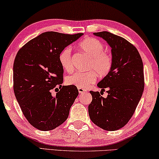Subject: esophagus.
Wrapping results in <instances>:
<instances>
[{
  "label": "esophagus",
  "mask_w": 159,
  "mask_h": 159,
  "mask_svg": "<svg viewBox=\"0 0 159 159\" xmlns=\"http://www.w3.org/2000/svg\"><path fill=\"white\" fill-rule=\"evenodd\" d=\"M78 91H79L80 94H84L86 92V89H82V88H78Z\"/></svg>",
  "instance_id": "1"
}]
</instances>
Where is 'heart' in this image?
Listing matches in <instances>:
<instances>
[{"instance_id": "b5f03b06", "label": "heart", "mask_w": 159, "mask_h": 159, "mask_svg": "<svg viewBox=\"0 0 159 159\" xmlns=\"http://www.w3.org/2000/svg\"><path fill=\"white\" fill-rule=\"evenodd\" d=\"M81 50L91 58L87 66L89 71L85 72H75L66 78L68 85L77 88L86 89L97 80V74L105 76L110 72L113 64L111 56L104 52V45L97 39L87 38L79 44ZM72 50L70 47L62 49L58 56V60L62 69L67 72L72 70Z\"/></svg>"}]
</instances>
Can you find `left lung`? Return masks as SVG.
Listing matches in <instances>:
<instances>
[{
	"mask_svg": "<svg viewBox=\"0 0 159 159\" xmlns=\"http://www.w3.org/2000/svg\"><path fill=\"white\" fill-rule=\"evenodd\" d=\"M104 39L111 48L112 67L97 86L108 95L90 91L92 101L88 107L92 121L107 131L123 127L133 116L144 89L143 65L136 49L120 36L109 32L94 33Z\"/></svg>",
	"mask_w": 159,
	"mask_h": 159,
	"instance_id": "8db88e82",
	"label": "left lung"
}]
</instances>
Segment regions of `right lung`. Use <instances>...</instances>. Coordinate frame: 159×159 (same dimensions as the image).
<instances>
[{"instance_id": "add662e5", "label": "right lung", "mask_w": 159, "mask_h": 159, "mask_svg": "<svg viewBox=\"0 0 159 159\" xmlns=\"http://www.w3.org/2000/svg\"><path fill=\"white\" fill-rule=\"evenodd\" d=\"M83 35L45 32L17 53L13 64L15 96L27 120L39 130L50 131L64 123L79 94L77 87L62 86L64 70L58 56ZM57 86L60 91L52 96V89Z\"/></svg>"}]
</instances>
